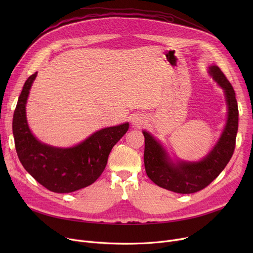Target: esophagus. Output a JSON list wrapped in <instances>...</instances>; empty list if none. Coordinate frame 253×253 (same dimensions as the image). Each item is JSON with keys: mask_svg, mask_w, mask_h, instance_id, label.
I'll use <instances>...</instances> for the list:
<instances>
[{"mask_svg": "<svg viewBox=\"0 0 253 253\" xmlns=\"http://www.w3.org/2000/svg\"><path fill=\"white\" fill-rule=\"evenodd\" d=\"M132 124H133L135 127H138V126L142 125V121H141V119H138V118H135V119H133V121H132Z\"/></svg>", "mask_w": 253, "mask_h": 253, "instance_id": "obj_1", "label": "esophagus"}]
</instances>
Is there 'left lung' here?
Listing matches in <instances>:
<instances>
[{
  "label": "left lung",
  "mask_w": 253,
  "mask_h": 253,
  "mask_svg": "<svg viewBox=\"0 0 253 253\" xmlns=\"http://www.w3.org/2000/svg\"><path fill=\"white\" fill-rule=\"evenodd\" d=\"M209 74L224 91L228 105V120L217 143L201 161L184 162L178 160L174 163L160 142L149 132H142L145 172L159 187L174 193L192 194L203 190L219 175L234 154L239 117L235 91L218 66H210Z\"/></svg>",
  "instance_id": "obj_1"
}]
</instances>
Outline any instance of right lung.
<instances>
[{
	"instance_id": "right-lung-1",
	"label": "right lung",
	"mask_w": 253,
	"mask_h": 253,
	"mask_svg": "<svg viewBox=\"0 0 253 253\" xmlns=\"http://www.w3.org/2000/svg\"><path fill=\"white\" fill-rule=\"evenodd\" d=\"M37 73L26 80L13 115V135L19 161L43 187L54 193H72L88 187L103 172L114 145L126 133L129 124L94 132L72 148H54L39 141L26 121L25 104Z\"/></svg>"
}]
</instances>
